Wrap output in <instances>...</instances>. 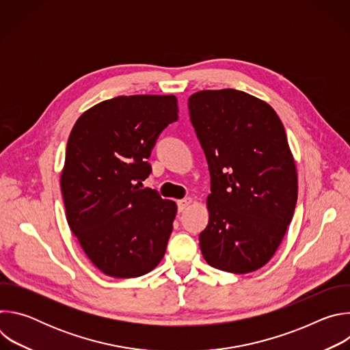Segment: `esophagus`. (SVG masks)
<instances>
[{
	"label": "esophagus",
	"mask_w": 350,
	"mask_h": 350,
	"mask_svg": "<svg viewBox=\"0 0 350 350\" xmlns=\"http://www.w3.org/2000/svg\"><path fill=\"white\" fill-rule=\"evenodd\" d=\"M192 204V199L188 196V198H184V199H180V201H177V209L178 212H183L184 209H187L189 205Z\"/></svg>",
	"instance_id": "obj_1"
}]
</instances>
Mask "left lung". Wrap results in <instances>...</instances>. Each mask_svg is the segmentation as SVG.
Here are the masks:
<instances>
[{
	"mask_svg": "<svg viewBox=\"0 0 350 350\" xmlns=\"http://www.w3.org/2000/svg\"><path fill=\"white\" fill-rule=\"evenodd\" d=\"M188 109L211 173L202 255L223 271H255L275 254L297 199L285 129L269 104L232 88L198 91Z\"/></svg>",
	"mask_w": 350,
	"mask_h": 350,
	"instance_id": "1",
	"label": "left lung"
}]
</instances>
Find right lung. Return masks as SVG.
<instances>
[{"mask_svg":"<svg viewBox=\"0 0 350 350\" xmlns=\"http://www.w3.org/2000/svg\"><path fill=\"white\" fill-rule=\"evenodd\" d=\"M177 113L174 95L116 96L72 129L61 176L66 219L107 275L139 277L165 256L177 206L141 181L152 173L148 158Z\"/></svg>","mask_w":350,"mask_h":350,"instance_id":"obj_1","label":"right lung"}]
</instances>
